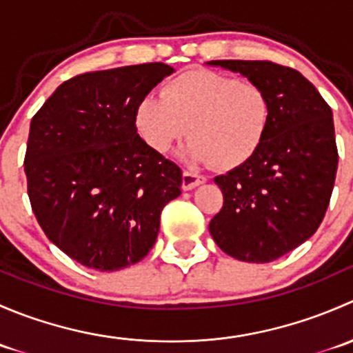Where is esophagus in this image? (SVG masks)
I'll list each match as a JSON object with an SVG mask.
<instances>
[{
	"mask_svg": "<svg viewBox=\"0 0 353 353\" xmlns=\"http://www.w3.org/2000/svg\"><path fill=\"white\" fill-rule=\"evenodd\" d=\"M205 176H199L196 172H191V170H184L183 172V190L190 191L199 186V184L205 183Z\"/></svg>",
	"mask_w": 353,
	"mask_h": 353,
	"instance_id": "obj_1",
	"label": "esophagus"
}]
</instances>
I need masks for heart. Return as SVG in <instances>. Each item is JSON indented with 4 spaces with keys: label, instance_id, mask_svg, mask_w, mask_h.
I'll use <instances>...</instances> for the list:
<instances>
[{
    "label": "heart",
    "instance_id": "b5f03b06",
    "mask_svg": "<svg viewBox=\"0 0 353 353\" xmlns=\"http://www.w3.org/2000/svg\"><path fill=\"white\" fill-rule=\"evenodd\" d=\"M272 123V102L261 87L212 70H190L170 78L162 97L147 94L134 109L145 143L165 154L188 133L186 155L194 162L232 170L261 148Z\"/></svg>",
    "mask_w": 353,
    "mask_h": 353
}]
</instances>
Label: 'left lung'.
<instances>
[{
  "instance_id": "left-lung-1",
  "label": "left lung",
  "mask_w": 353,
  "mask_h": 353,
  "mask_svg": "<svg viewBox=\"0 0 353 353\" xmlns=\"http://www.w3.org/2000/svg\"><path fill=\"white\" fill-rule=\"evenodd\" d=\"M272 102V123L259 152L216 176L223 206L210 234L223 252L248 263H270L309 239L328 210L338 169L333 112L297 70L272 61L220 59Z\"/></svg>"
}]
</instances>
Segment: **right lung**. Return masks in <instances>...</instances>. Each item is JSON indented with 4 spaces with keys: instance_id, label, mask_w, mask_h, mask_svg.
Wrapping results in <instances>:
<instances>
[{
    "instance_id": "1",
    "label": "right lung",
    "mask_w": 353,
    "mask_h": 353,
    "mask_svg": "<svg viewBox=\"0 0 353 353\" xmlns=\"http://www.w3.org/2000/svg\"><path fill=\"white\" fill-rule=\"evenodd\" d=\"M174 68L145 63L77 74L30 123L27 191L51 243L87 268L116 272L154 248L183 172L137 133L140 99Z\"/></svg>"
}]
</instances>
